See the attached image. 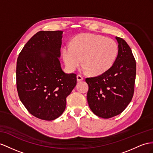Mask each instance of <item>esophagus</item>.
<instances>
[{
	"label": "esophagus",
	"mask_w": 153,
	"mask_h": 153,
	"mask_svg": "<svg viewBox=\"0 0 153 153\" xmlns=\"http://www.w3.org/2000/svg\"><path fill=\"white\" fill-rule=\"evenodd\" d=\"M83 77H82L81 76H80V75H77V81L78 82H79L81 81H83Z\"/></svg>",
	"instance_id": "34e87169"
}]
</instances>
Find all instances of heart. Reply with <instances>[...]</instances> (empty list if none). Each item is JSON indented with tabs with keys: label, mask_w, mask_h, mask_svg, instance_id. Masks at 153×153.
Returning a JSON list of instances; mask_svg holds the SVG:
<instances>
[{
	"label": "heart",
	"mask_w": 153,
	"mask_h": 153,
	"mask_svg": "<svg viewBox=\"0 0 153 153\" xmlns=\"http://www.w3.org/2000/svg\"><path fill=\"white\" fill-rule=\"evenodd\" d=\"M117 53L118 46L113 39L90 33L76 36L72 45L66 44L62 49V58L70 72L74 71L82 61L81 71L95 75L110 68Z\"/></svg>",
	"instance_id": "b5f03b06"
}]
</instances>
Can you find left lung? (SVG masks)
I'll return each mask as SVG.
<instances>
[{
  "label": "left lung",
  "mask_w": 153,
  "mask_h": 153,
  "mask_svg": "<svg viewBox=\"0 0 153 153\" xmlns=\"http://www.w3.org/2000/svg\"><path fill=\"white\" fill-rule=\"evenodd\" d=\"M118 53L111 67L98 76L87 78V101L94 114L108 119L122 112L132 98L136 79V61L125 40L115 37Z\"/></svg>",
  "instance_id": "8db88e82"
}]
</instances>
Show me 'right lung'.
<instances>
[{
  "label": "right lung",
  "mask_w": 153,
  "mask_h": 153,
  "mask_svg": "<svg viewBox=\"0 0 153 153\" xmlns=\"http://www.w3.org/2000/svg\"><path fill=\"white\" fill-rule=\"evenodd\" d=\"M62 31H40L27 42L17 61L18 94L35 117L51 121L65 110L66 97L76 87L75 74L61 68Z\"/></svg>",
  "instance_id": "add662e5"
}]
</instances>
